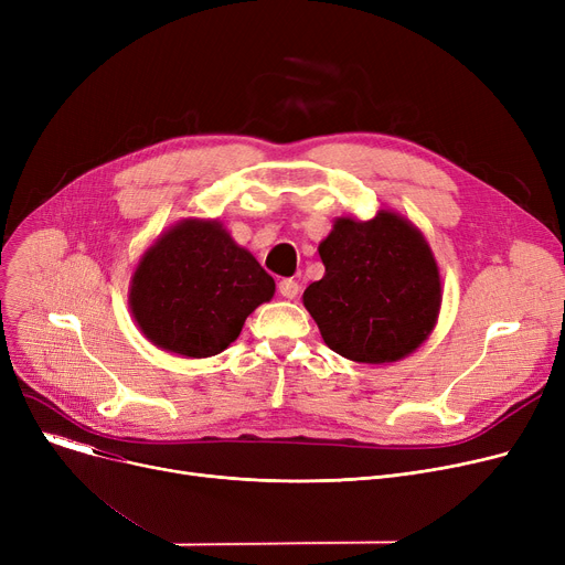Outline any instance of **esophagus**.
Returning a JSON list of instances; mask_svg holds the SVG:
<instances>
[{
  "label": "esophagus",
  "instance_id": "1",
  "mask_svg": "<svg viewBox=\"0 0 565 565\" xmlns=\"http://www.w3.org/2000/svg\"><path fill=\"white\" fill-rule=\"evenodd\" d=\"M279 292H281V298L295 300V298H298V292H300V286L295 279H281L279 281Z\"/></svg>",
  "mask_w": 565,
  "mask_h": 565
}]
</instances>
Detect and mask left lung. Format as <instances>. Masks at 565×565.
Here are the masks:
<instances>
[{
  "instance_id": "1",
  "label": "left lung",
  "mask_w": 565,
  "mask_h": 565,
  "mask_svg": "<svg viewBox=\"0 0 565 565\" xmlns=\"http://www.w3.org/2000/svg\"><path fill=\"white\" fill-rule=\"evenodd\" d=\"M318 254L324 277L302 302L328 348L358 364H392L428 341L441 277L424 233L407 217L387 207L371 220L337 217Z\"/></svg>"
}]
</instances>
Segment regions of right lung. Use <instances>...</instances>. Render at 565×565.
Listing matches in <instances>:
<instances>
[{
  "mask_svg": "<svg viewBox=\"0 0 565 565\" xmlns=\"http://www.w3.org/2000/svg\"><path fill=\"white\" fill-rule=\"evenodd\" d=\"M273 295L275 279L220 220L188 217L139 256L128 305L156 348L203 360L241 337L247 316Z\"/></svg>",
  "mask_w": 565,
  "mask_h": 565,
  "instance_id": "add662e5",
  "label": "right lung"
}]
</instances>
